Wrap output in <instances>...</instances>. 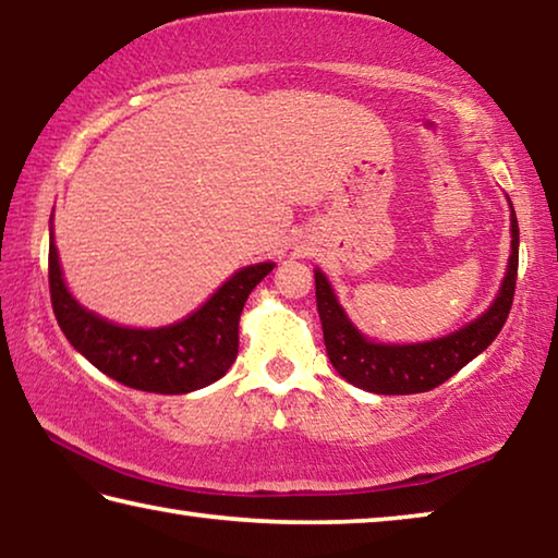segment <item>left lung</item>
I'll return each mask as SVG.
<instances>
[{"instance_id": "8db88e82", "label": "left lung", "mask_w": 558, "mask_h": 558, "mask_svg": "<svg viewBox=\"0 0 558 558\" xmlns=\"http://www.w3.org/2000/svg\"><path fill=\"white\" fill-rule=\"evenodd\" d=\"M519 266V226L512 209V256L499 295L487 313L448 337L423 344H374L362 337L339 307L332 288L323 272L315 270L317 313L323 319L327 356L339 376L356 389L405 396L423 393L448 381L462 366L495 342L512 310Z\"/></svg>"}]
</instances>
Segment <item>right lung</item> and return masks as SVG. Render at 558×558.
<instances>
[{
	"instance_id": "add662e5",
	"label": "right lung",
	"mask_w": 558,
	"mask_h": 558,
	"mask_svg": "<svg viewBox=\"0 0 558 558\" xmlns=\"http://www.w3.org/2000/svg\"><path fill=\"white\" fill-rule=\"evenodd\" d=\"M276 268L258 263L235 272L194 315L159 329L110 325L88 313L65 290L59 253L49 243L51 307L73 349L130 389L149 393H189L204 389L231 369L239 354V323L251 290Z\"/></svg>"
}]
</instances>
